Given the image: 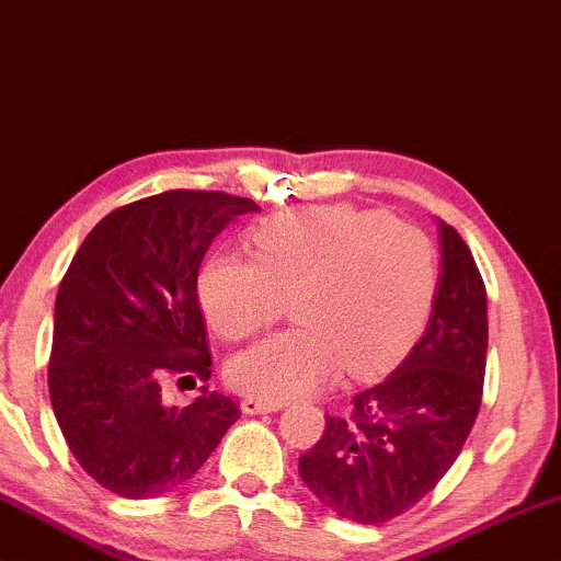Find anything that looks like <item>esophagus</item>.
I'll return each instance as SVG.
<instances>
[{"mask_svg": "<svg viewBox=\"0 0 561 561\" xmlns=\"http://www.w3.org/2000/svg\"><path fill=\"white\" fill-rule=\"evenodd\" d=\"M243 414H270V412H279L282 404H274V401H262L254 397H247L241 401Z\"/></svg>", "mask_w": 561, "mask_h": 561, "instance_id": "1", "label": "esophagus"}]
</instances>
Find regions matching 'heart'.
Returning a JSON list of instances; mask_svg holds the SVG:
<instances>
[{
  "label": "heart",
  "instance_id": "obj_1",
  "mask_svg": "<svg viewBox=\"0 0 561 561\" xmlns=\"http://www.w3.org/2000/svg\"><path fill=\"white\" fill-rule=\"evenodd\" d=\"M251 249L254 259H208L198 299L226 341L270 328L291 299L297 328L228 363L236 391L274 404L322 389L341 366L363 374L397 356L435 291L427 236L345 205L279 213L256 228Z\"/></svg>",
  "mask_w": 561,
  "mask_h": 561
}]
</instances>
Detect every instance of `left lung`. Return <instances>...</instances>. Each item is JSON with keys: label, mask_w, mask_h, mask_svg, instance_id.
<instances>
[{"label": "left lung", "mask_w": 561, "mask_h": 561, "mask_svg": "<svg viewBox=\"0 0 561 561\" xmlns=\"http://www.w3.org/2000/svg\"><path fill=\"white\" fill-rule=\"evenodd\" d=\"M439 279L427 328L409 356L353 397L351 416L299 457V478L322 506L356 524H383L416 506L460 455L480 399L488 299L476 259L439 220Z\"/></svg>", "instance_id": "left-lung-1"}]
</instances>
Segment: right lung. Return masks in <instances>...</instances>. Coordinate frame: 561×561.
Masks as SVG:
<instances>
[{"label": "right lung", "instance_id": "1", "mask_svg": "<svg viewBox=\"0 0 561 561\" xmlns=\"http://www.w3.org/2000/svg\"><path fill=\"white\" fill-rule=\"evenodd\" d=\"M254 210L228 193L168 191L112 210L76 251L55 297L47 386L70 453L106 491L154 499L183 485L241 416L205 386L185 409L164 404L162 381L210 378L198 270Z\"/></svg>", "mask_w": 561, "mask_h": 561}]
</instances>
